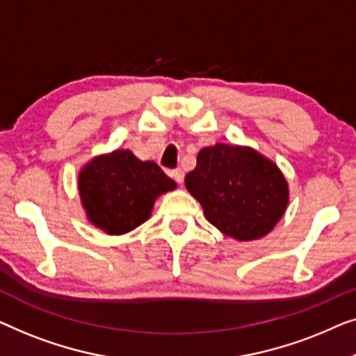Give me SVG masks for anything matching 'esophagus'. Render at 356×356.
Returning a JSON list of instances; mask_svg holds the SVG:
<instances>
[{
	"label": "esophagus",
	"mask_w": 356,
	"mask_h": 356,
	"mask_svg": "<svg viewBox=\"0 0 356 356\" xmlns=\"http://www.w3.org/2000/svg\"><path fill=\"white\" fill-rule=\"evenodd\" d=\"M171 176L177 184L184 182V171H182V169H174V171H171Z\"/></svg>",
	"instance_id": "esophagus-1"
}]
</instances>
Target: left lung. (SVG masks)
<instances>
[{
    "instance_id": "1",
    "label": "left lung",
    "mask_w": 356,
    "mask_h": 356,
    "mask_svg": "<svg viewBox=\"0 0 356 356\" xmlns=\"http://www.w3.org/2000/svg\"><path fill=\"white\" fill-rule=\"evenodd\" d=\"M185 187L214 227L240 242L271 232L289 203L280 169L257 149L216 143L200 149Z\"/></svg>"
}]
</instances>
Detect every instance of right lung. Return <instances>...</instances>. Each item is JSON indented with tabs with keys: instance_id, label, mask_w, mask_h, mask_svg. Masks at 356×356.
Wrapping results in <instances>:
<instances>
[{
	"instance_id": "add662e5",
	"label": "right lung",
	"mask_w": 356,
	"mask_h": 356,
	"mask_svg": "<svg viewBox=\"0 0 356 356\" xmlns=\"http://www.w3.org/2000/svg\"><path fill=\"white\" fill-rule=\"evenodd\" d=\"M176 188L153 161L129 149L93 158L79 174V195L88 221L109 235L127 234L147 221L154 200Z\"/></svg>"
}]
</instances>
